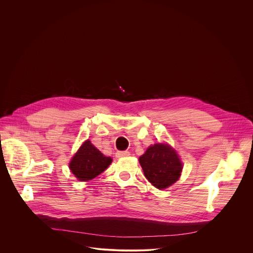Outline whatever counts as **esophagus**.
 I'll return each instance as SVG.
<instances>
[{"label": "esophagus", "mask_w": 253, "mask_h": 253, "mask_svg": "<svg viewBox=\"0 0 253 253\" xmlns=\"http://www.w3.org/2000/svg\"><path fill=\"white\" fill-rule=\"evenodd\" d=\"M130 153L128 151H118L116 153V157L117 158H121V157H126V156H129Z\"/></svg>", "instance_id": "obj_1"}]
</instances>
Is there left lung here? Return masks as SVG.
<instances>
[{
	"label": "left lung",
	"mask_w": 253,
	"mask_h": 253,
	"mask_svg": "<svg viewBox=\"0 0 253 253\" xmlns=\"http://www.w3.org/2000/svg\"><path fill=\"white\" fill-rule=\"evenodd\" d=\"M139 163L148 181L160 190L174 184L182 171V162L176 151L163 143L148 147L139 157Z\"/></svg>",
	"instance_id": "8db88e82"
}]
</instances>
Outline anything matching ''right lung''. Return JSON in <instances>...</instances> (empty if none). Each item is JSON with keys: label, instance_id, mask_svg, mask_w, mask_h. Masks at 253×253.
<instances>
[{"label": "right lung", "instance_id": "obj_1", "mask_svg": "<svg viewBox=\"0 0 253 253\" xmlns=\"http://www.w3.org/2000/svg\"><path fill=\"white\" fill-rule=\"evenodd\" d=\"M111 162V157L103 155L91 141L87 140L72 158L69 167L80 181H89L101 174Z\"/></svg>", "mask_w": 253, "mask_h": 253}]
</instances>
